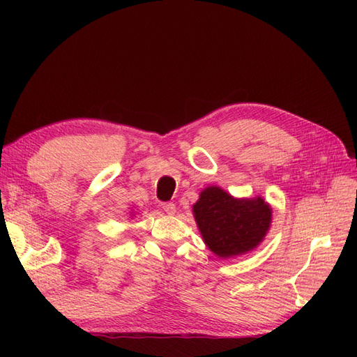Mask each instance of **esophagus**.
<instances>
[{"label":"esophagus","instance_id":"1","mask_svg":"<svg viewBox=\"0 0 357 357\" xmlns=\"http://www.w3.org/2000/svg\"><path fill=\"white\" fill-rule=\"evenodd\" d=\"M162 210H164L167 214H174L176 213V205L172 202H164V204H162Z\"/></svg>","mask_w":357,"mask_h":357}]
</instances>
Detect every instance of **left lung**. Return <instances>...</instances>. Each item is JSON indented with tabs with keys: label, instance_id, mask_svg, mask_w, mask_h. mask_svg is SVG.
<instances>
[{
	"label": "left lung",
	"instance_id": "obj_1",
	"mask_svg": "<svg viewBox=\"0 0 357 357\" xmlns=\"http://www.w3.org/2000/svg\"><path fill=\"white\" fill-rule=\"evenodd\" d=\"M193 215L210 250L222 259L252 252L271 226L273 208L264 198H234L218 186L205 188Z\"/></svg>",
	"mask_w": 357,
	"mask_h": 357
}]
</instances>
